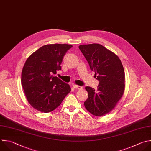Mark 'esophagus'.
I'll return each instance as SVG.
<instances>
[{"label":"esophagus","mask_w":151,"mask_h":151,"mask_svg":"<svg viewBox=\"0 0 151 151\" xmlns=\"http://www.w3.org/2000/svg\"><path fill=\"white\" fill-rule=\"evenodd\" d=\"M73 87L74 88H76V89H78V90H81L82 88V87L80 86H77V85H76V84H74L73 85Z\"/></svg>","instance_id":"34e87169"}]
</instances>
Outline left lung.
Wrapping results in <instances>:
<instances>
[{"mask_svg": "<svg viewBox=\"0 0 151 151\" xmlns=\"http://www.w3.org/2000/svg\"><path fill=\"white\" fill-rule=\"evenodd\" d=\"M78 47L99 81L96 91L90 87H85L88 96L84 106L95 116L104 115L115 108L124 93L123 66L117 55L100 44L81 45Z\"/></svg>", "mask_w": 151, "mask_h": 151, "instance_id": "obj_1", "label": "left lung"}]
</instances>
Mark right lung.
I'll return each mask as SVG.
<instances>
[{
	"label": "right lung",
	"mask_w": 151,
	"mask_h": 151,
	"mask_svg": "<svg viewBox=\"0 0 151 151\" xmlns=\"http://www.w3.org/2000/svg\"><path fill=\"white\" fill-rule=\"evenodd\" d=\"M72 47L67 44L46 45L26 60L21 73V84L28 103L35 109L50 112L70 92V85L54 75L61 70L63 58Z\"/></svg>",
	"instance_id": "right-lung-1"
}]
</instances>
